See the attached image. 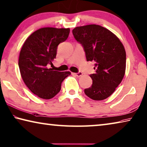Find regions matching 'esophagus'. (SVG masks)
Returning a JSON list of instances; mask_svg holds the SVG:
<instances>
[{"mask_svg":"<svg viewBox=\"0 0 147 147\" xmlns=\"http://www.w3.org/2000/svg\"><path fill=\"white\" fill-rule=\"evenodd\" d=\"M73 74H74V75L77 76V77H80V76L82 75V73H80V72H79V73H73Z\"/></svg>","mask_w":147,"mask_h":147,"instance_id":"1","label":"esophagus"}]
</instances>
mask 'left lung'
Wrapping results in <instances>:
<instances>
[{"label": "left lung", "mask_w": 147, "mask_h": 147, "mask_svg": "<svg viewBox=\"0 0 147 147\" xmlns=\"http://www.w3.org/2000/svg\"><path fill=\"white\" fill-rule=\"evenodd\" d=\"M73 34L84 48L87 61L95 63V73L90 75L92 85L84 90L85 94L95 101L107 99L124 76L126 53L124 45L113 32L98 25L76 27Z\"/></svg>", "instance_id": "left-lung-1"}]
</instances>
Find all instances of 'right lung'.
Wrapping results in <instances>:
<instances>
[{"label": "right lung", "mask_w": 147, "mask_h": 147, "mask_svg": "<svg viewBox=\"0 0 147 147\" xmlns=\"http://www.w3.org/2000/svg\"><path fill=\"white\" fill-rule=\"evenodd\" d=\"M69 28H40L25 41L19 56V68L23 82L40 98L50 99L61 90L64 79L71 72H59L48 68L56 57L59 44L65 41Z\"/></svg>", "instance_id": "add662e5"}]
</instances>
